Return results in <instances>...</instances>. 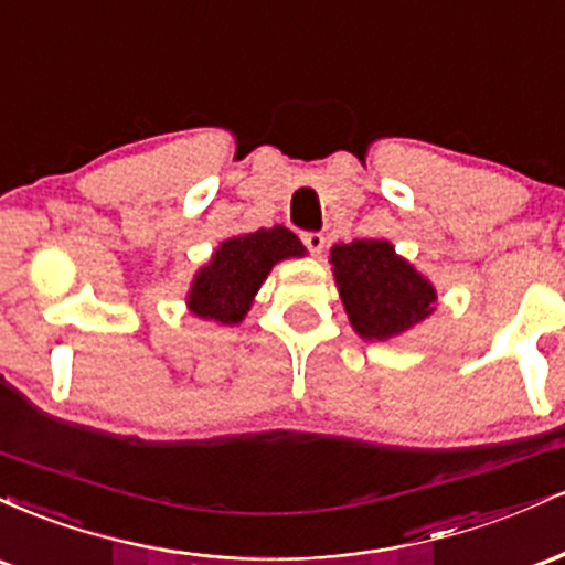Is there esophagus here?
<instances>
[{
	"instance_id": "1",
	"label": "esophagus",
	"mask_w": 565,
	"mask_h": 565,
	"mask_svg": "<svg viewBox=\"0 0 565 565\" xmlns=\"http://www.w3.org/2000/svg\"><path fill=\"white\" fill-rule=\"evenodd\" d=\"M300 238H302V244L308 246L310 255H321L323 244H327V238H323V233H319V231H305Z\"/></svg>"
}]
</instances>
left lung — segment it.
<instances>
[{
  "mask_svg": "<svg viewBox=\"0 0 565 565\" xmlns=\"http://www.w3.org/2000/svg\"><path fill=\"white\" fill-rule=\"evenodd\" d=\"M332 265L348 319L366 340H387L433 313L436 291L382 238L337 244Z\"/></svg>",
  "mask_w": 565,
  "mask_h": 565,
  "instance_id": "left-lung-1",
  "label": "left lung"
}]
</instances>
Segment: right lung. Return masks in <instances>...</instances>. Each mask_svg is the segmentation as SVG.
<instances>
[{"label":"right lung","instance_id":"add662e5","mask_svg":"<svg viewBox=\"0 0 565 565\" xmlns=\"http://www.w3.org/2000/svg\"><path fill=\"white\" fill-rule=\"evenodd\" d=\"M302 255L305 246L300 238L284 225L228 238L220 244L212 263L199 270L188 305L201 319L220 323L242 321L270 268L284 257Z\"/></svg>","mask_w":565,"mask_h":565}]
</instances>
